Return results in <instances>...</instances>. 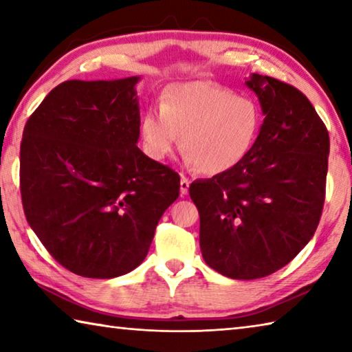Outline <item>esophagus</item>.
<instances>
[{"instance_id": "obj_1", "label": "esophagus", "mask_w": 352, "mask_h": 352, "mask_svg": "<svg viewBox=\"0 0 352 352\" xmlns=\"http://www.w3.org/2000/svg\"><path fill=\"white\" fill-rule=\"evenodd\" d=\"M189 190V180L184 175H182V180H180V192L182 195H186Z\"/></svg>"}]
</instances>
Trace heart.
<instances>
[{
    "instance_id": "obj_1",
    "label": "heart",
    "mask_w": 352,
    "mask_h": 352,
    "mask_svg": "<svg viewBox=\"0 0 352 352\" xmlns=\"http://www.w3.org/2000/svg\"><path fill=\"white\" fill-rule=\"evenodd\" d=\"M262 124L252 99L211 82L175 83L166 90L162 109L141 118V140L152 160L163 162L180 136L186 163L204 175H219L243 162Z\"/></svg>"
}]
</instances>
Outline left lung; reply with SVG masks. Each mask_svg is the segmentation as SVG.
<instances>
[{
    "mask_svg": "<svg viewBox=\"0 0 352 352\" xmlns=\"http://www.w3.org/2000/svg\"><path fill=\"white\" fill-rule=\"evenodd\" d=\"M264 122L252 151L228 172L190 183L208 265L233 279L283 269L317 230L326 195L329 133L298 88L253 74Z\"/></svg>",
    "mask_w": 352,
    "mask_h": 352,
    "instance_id": "obj_1",
    "label": "left lung"
}]
</instances>
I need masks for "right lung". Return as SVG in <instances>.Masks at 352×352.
Returning a JSON list of instances; mask_svg holds the SVG:
<instances>
[{
    "mask_svg": "<svg viewBox=\"0 0 352 352\" xmlns=\"http://www.w3.org/2000/svg\"><path fill=\"white\" fill-rule=\"evenodd\" d=\"M140 77L67 80L29 116L20 147L28 223L65 269L109 279L136 269L180 175L142 153Z\"/></svg>",
    "mask_w": 352,
    "mask_h": 352,
    "instance_id": "right-lung-1",
    "label": "right lung"
}]
</instances>
